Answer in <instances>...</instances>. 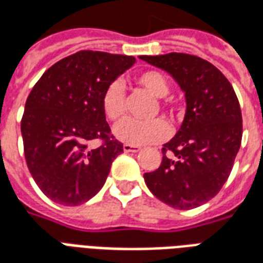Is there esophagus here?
Wrapping results in <instances>:
<instances>
[{
	"instance_id": "1",
	"label": "esophagus",
	"mask_w": 263,
	"mask_h": 263,
	"mask_svg": "<svg viewBox=\"0 0 263 263\" xmlns=\"http://www.w3.org/2000/svg\"><path fill=\"white\" fill-rule=\"evenodd\" d=\"M122 148H124V152H134V154H137V152L141 151V148L137 146V145H128V143H124Z\"/></svg>"
}]
</instances>
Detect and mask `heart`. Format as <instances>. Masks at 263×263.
I'll return each instance as SVG.
<instances>
[{
	"instance_id": "obj_1",
	"label": "heart",
	"mask_w": 263,
	"mask_h": 263,
	"mask_svg": "<svg viewBox=\"0 0 263 263\" xmlns=\"http://www.w3.org/2000/svg\"><path fill=\"white\" fill-rule=\"evenodd\" d=\"M137 84L156 98H163L169 92V83L166 77L156 70H146L137 76ZM104 114L111 121L118 120L124 114V90L120 83H111L101 100ZM169 135V125L165 121L156 120L138 122L122 120L114 126V137L128 145H146L163 141Z\"/></svg>"
}]
</instances>
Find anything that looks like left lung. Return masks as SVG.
Returning a JSON list of instances; mask_svg holds the SVG:
<instances>
[{
    "mask_svg": "<svg viewBox=\"0 0 263 263\" xmlns=\"http://www.w3.org/2000/svg\"><path fill=\"white\" fill-rule=\"evenodd\" d=\"M175 79L186 114L162 148V163L143 179L151 193L177 210L207 203L231 173L242 139V115L234 88L215 66L186 53L139 56Z\"/></svg>",
    "mask_w": 263,
    "mask_h": 263,
    "instance_id": "1",
    "label": "left lung"
}]
</instances>
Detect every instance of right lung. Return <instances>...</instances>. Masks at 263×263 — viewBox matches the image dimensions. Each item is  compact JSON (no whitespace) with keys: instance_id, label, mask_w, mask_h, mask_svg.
I'll return each mask as SVG.
<instances>
[{"instance_id":"add662e5","label":"right lung","mask_w":263,"mask_h":263,"mask_svg":"<svg viewBox=\"0 0 263 263\" xmlns=\"http://www.w3.org/2000/svg\"><path fill=\"white\" fill-rule=\"evenodd\" d=\"M134 56L81 50L49 67L32 88L21 122L28 169L45 196L80 205L101 190L124 152L109 137L101 100ZM103 139L94 149L89 142Z\"/></svg>"}]
</instances>
